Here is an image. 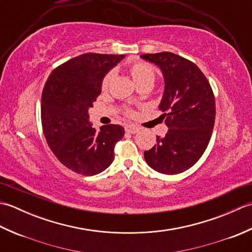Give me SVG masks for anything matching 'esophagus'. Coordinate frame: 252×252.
Instances as JSON below:
<instances>
[{
	"instance_id": "obj_1",
	"label": "esophagus",
	"mask_w": 252,
	"mask_h": 252,
	"mask_svg": "<svg viewBox=\"0 0 252 252\" xmlns=\"http://www.w3.org/2000/svg\"><path fill=\"white\" fill-rule=\"evenodd\" d=\"M125 130L126 133H130V134H135V133L140 131V127L134 125H126L125 126Z\"/></svg>"
}]
</instances>
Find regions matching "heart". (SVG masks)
Returning <instances> with one entry per match:
<instances>
[{
	"instance_id": "b5f03b06",
	"label": "heart",
	"mask_w": 252,
	"mask_h": 252,
	"mask_svg": "<svg viewBox=\"0 0 252 252\" xmlns=\"http://www.w3.org/2000/svg\"><path fill=\"white\" fill-rule=\"evenodd\" d=\"M127 71L131 74L133 81H134L137 87L143 84L153 85L155 79H156V70H155V68L152 65H149V63L142 61L131 62L127 65ZM111 79L112 72L110 71L106 73L103 78V81H101V89L106 90L108 88Z\"/></svg>"
}]
</instances>
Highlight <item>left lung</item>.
Masks as SVG:
<instances>
[{
    "mask_svg": "<svg viewBox=\"0 0 252 252\" xmlns=\"http://www.w3.org/2000/svg\"><path fill=\"white\" fill-rule=\"evenodd\" d=\"M163 74L164 92L159 109L169 130L144 152L149 167L163 174L189 170L205 153L216 120L210 83L194 63L170 52L141 55Z\"/></svg>",
    "mask_w": 252,
    "mask_h": 252,
    "instance_id": "left-lung-1",
    "label": "left lung"
}]
</instances>
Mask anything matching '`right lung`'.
Wrapping results in <instances>:
<instances>
[{"label": "right lung", "instance_id": "add662e5", "mask_svg": "<svg viewBox=\"0 0 252 252\" xmlns=\"http://www.w3.org/2000/svg\"><path fill=\"white\" fill-rule=\"evenodd\" d=\"M125 55L87 53L55 68L46 80L41 99L45 140L66 168L82 175H95L114 161L116 143L125 136L119 125L99 131L89 121L88 110L100 94L105 74Z\"/></svg>", "mask_w": 252, "mask_h": 252}]
</instances>
